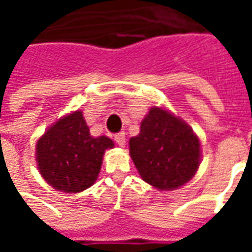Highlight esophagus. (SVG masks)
I'll list each match as a JSON object with an SVG mask.
<instances>
[{
    "label": "esophagus",
    "mask_w": 252,
    "mask_h": 252,
    "mask_svg": "<svg viewBox=\"0 0 252 252\" xmlns=\"http://www.w3.org/2000/svg\"><path fill=\"white\" fill-rule=\"evenodd\" d=\"M115 140L120 147H124V144H126V133H124V132H120V133L115 135Z\"/></svg>",
    "instance_id": "1"
}]
</instances>
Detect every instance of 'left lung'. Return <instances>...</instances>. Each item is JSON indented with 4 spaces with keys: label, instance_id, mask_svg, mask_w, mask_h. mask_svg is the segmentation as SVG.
<instances>
[{
    "label": "left lung",
    "instance_id": "obj_1",
    "mask_svg": "<svg viewBox=\"0 0 252 252\" xmlns=\"http://www.w3.org/2000/svg\"><path fill=\"white\" fill-rule=\"evenodd\" d=\"M129 155L139 174L159 190H175L189 182L201 163L200 139L185 121L153 106L137 136L129 139Z\"/></svg>",
    "mask_w": 252,
    "mask_h": 252
}]
</instances>
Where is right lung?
<instances>
[{"label": "right lung", "mask_w": 252, "mask_h": 252, "mask_svg": "<svg viewBox=\"0 0 252 252\" xmlns=\"http://www.w3.org/2000/svg\"><path fill=\"white\" fill-rule=\"evenodd\" d=\"M112 139L94 137L81 110L63 116L36 143V162L41 177L54 189L79 193L93 185Z\"/></svg>", "instance_id": "obj_1"}]
</instances>
